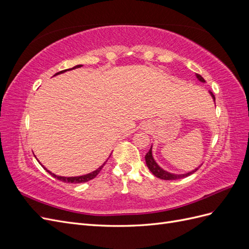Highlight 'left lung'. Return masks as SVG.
<instances>
[{
  "mask_svg": "<svg viewBox=\"0 0 249 249\" xmlns=\"http://www.w3.org/2000/svg\"><path fill=\"white\" fill-rule=\"evenodd\" d=\"M196 77H197V79H198L200 82H203V83L206 82L205 79H203V78L200 76V74H196ZM210 93H211V95H212V97H213L214 101H215V95L213 94V92L210 91ZM145 162H146V165H147L148 169H149L150 171H152V173H153V175H154L155 177L159 178H161V179H166V180H173V179L184 178H186V177H188V176L192 175V173H194L195 171H196V170L198 169V168H196V169L191 171V172L185 173V175H173V173H169V172H167V171H165V170L162 169V168L159 166V165H158V164L156 163V161L154 160L153 155H152V148L149 149V152H148V153L146 154V156H145Z\"/></svg>",
  "mask_w": 249,
  "mask_h": 249,
  "instance_id": "left-lung-1",
  "label": "left lung"
}]
</instances>
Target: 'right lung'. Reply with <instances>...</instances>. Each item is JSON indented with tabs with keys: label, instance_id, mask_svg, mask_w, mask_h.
I'll return each mask as SVG.
<instances>
[{
	"label": "right lung",
	"instance_id": "1",
	"mask_svg": "<svg viewBox=\"0 0 249 249\" xmlns=\"http://www.w3.org/2000/svg\"><path fill=\"white\" fill-rule=\"evenodd\" d=\"M81 66H82V65H77V66H74V67H72V69H70V70L78 69V67H81ZM70 70H64V71H61L57 72L56 74L62 73V72H64V71H70ZM56 74H55V76H56ZM104 165H105V163H104ZM104 165H102V166H101L100 168H97L96 170L92 171L91 173H88V175L81 176V177H71V178H66V177H58V176L54 175V173H52L51 171H49L47 168H44V167H43V168L46 169V170L50 173L51 176H53V177H54L55 178H57V179H59V180H61V182H64V183H73V184H79V183H85V182H88V180L94 178L97 175H99L100 171H101V170H102V168L104 167Z\"/></svg>",
	"mask_w": 249,
	"mask_h": 249
}]
</instances>
